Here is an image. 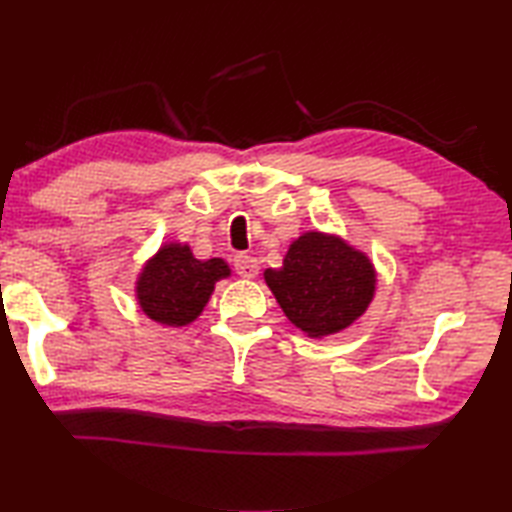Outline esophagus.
Masks as SVG:
<instances>
[{
    "instance_id": "obj_1",
    "label": "esophagus",
    "mask_w": 512,
    "mask_h": 512,
    "mask_svg": "<svg viewBox=\"0 0 512 512\" xmlns=\"http://www.w3.org/2000/svg\"><path fill=\"white\" fill-rule=\"evenodd\" d=\"M233 266H235V273L244 279H255L259 275V262L250 255H244V253L235 255Z\"/></svg>"
}]
</instances>
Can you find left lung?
Wrapping results in <instances>:
<instances>
[{"label":"left lung","instance_id":"8db88e82","mask_svg":"<svg viewBox=\"0 0 512 512\" xmlns=\"http://www.w3.org/2000/svg\"><path fill=\"white\" fill-rule=\"evenodd\" d=\"M264 279L290 323L310 339L350 328L376 295L372 259L343 237L321 231L299 235L284 266L266 268Z\"/></svg>","mask_w":512,"mask_h":512}]
</instances>
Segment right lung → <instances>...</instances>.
<instances>
[{"label":"right lung","instance_id":"add662e5","mask_svg":"<svg viewBox=\"0 0 512 512\" xmlns=\"http://www.w3.org/2000/svg\"><path fill=\"white\" fill-rule=\"evenodd\" d=\"M231 277L220 257L195 259L189 244L167 242L147 259L136 279L138 306L151 321L182 328L200 317L215 284Z\"/></svg>","mask_w":512,"mask_h":512}]
</instances>
